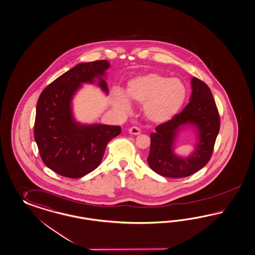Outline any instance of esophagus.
<instances>
[{
	"mask_svg": "<svg viewBox=\"0 0 255 255\" xmlns=\"http://www.w3.org/2000/svg\"><path fill=\"white\" fill-rule=\"evenodd\" d=\"M129 132H130V133H132V134H134V135H137V134H139V133H140L141 131L140 129H139L138 127H136V126H132V127H131V128L129 129Z\"/></svg>",
	"mask_w": 255,
	"mask_h": 255,
	"instance_id": "34e87169",
	"label": "esophagus"
}]
</instances>
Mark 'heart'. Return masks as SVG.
Masks as SVG:
<instances>
[{
    "instance_id": "obj_1",
    "label": "heart",
    "mask_w": 255,
    "mask_h": 255,
    "mask_svg": "<svg viewBox=\"0 0 255 255\" xmlns=\"http://www.w3.org/2000/svg\"><path fill=\"white\" fill-rule=\"evenodd\" d=\"M126 96L121 90L114 91L113 106L119 113L128 114L131 111L129 98L143 105L144 114L150 122L163 123L179 112L185 103L186 88L180 79L151 72L130 80Z\"/></svg>"
}]
</instances>
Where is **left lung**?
<instances>
[{"mask_svg": "<svg viewBox=\"0 0 255 255\" xmlns=\"http://www.w3.org/2000/svg\"><path fill=\"white\" fill-rule=\"evenodd\" d=\"M190 102L170 121L162 123L150 133V149L147 159L149 167L160 175L181 178L192 175L211 159L220 128V118L209 87L197 77L192 78ZM193 124L199 130V141L194 154L188 159L173 153V142L178 128Z\"/></svg>", "mask_w": 255, "mask_h": 255, "instance_id": "8db88e82", "label": "left lung"}]
</instances>
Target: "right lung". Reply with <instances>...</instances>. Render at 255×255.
<instances>
[{
  "instance_id": "obj_1",
  "label": "right lung",
  "mask_w": 255,
  "mask_h": 255,
  "mask_svg": "<svg viewBox=\"0 0 255 255\" xmlns=\"http://www.w3.org/2000/svg\"><path fill=\"white\" fill-rule=\"evenodd\" d=\"M109 66L107 60L78 64L52 82L38 98L35 140L43 163L59 175L74 179L93 171L109 141L122 132L121 126L80 125L71 115L70 101L81 84L104 76ZM99 86L108 93L103 78Z\"/></svg>"
}]
</instances>
